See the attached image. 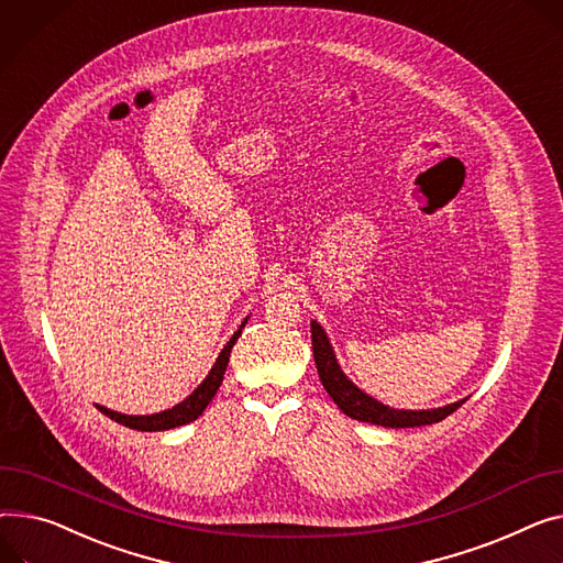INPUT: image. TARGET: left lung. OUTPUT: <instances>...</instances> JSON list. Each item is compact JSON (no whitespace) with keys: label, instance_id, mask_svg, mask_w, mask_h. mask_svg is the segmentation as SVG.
Listing matches in <instances>:
<instances>
[{"label":"left lung","instance_id":"1","mask_svg":"<svg viewBox=\"0 0 563 563\" xmlns=\"http://www.w3.org/2000/svg\"><path fill=\"white\" fill-rule=\"evenodd\" d=\"M310 332H312V349H314V362L323 389L330 394L334 405L340 407L346 417L362 421V423H373V426H383V428H421V426H432L443 421L448 415H453L457 407H462L468 398H462L457 402L434 407V409H396L378 398L368 396L362 391L353 380H349L346 373L342 371L340 362H336L334 349L328 340V334L319 321H310Z\"/></svg>","mask_w":563,"mask_h":563}]
</instances>
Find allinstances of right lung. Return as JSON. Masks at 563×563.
Here are the masks:
<instances>
[{"instance_id": "add662e5", "label": "right lung", "mask_w": 563, "mask_h": 563, "mask_svg": "<svg viewBox=\"0 0 563 563\" xmlns=\"http://www.w3.org/2000/svg\"><path fill=\"white\" fill-rule=\"evenodd\" d=\"M249 317L242 321V325L235 330V334L229 340V344L221 349V353L217 355L212 368L208 371V376L203 378V383L187 396L185 400H180L178 405H174L172 409H165V411H158V415H122V411H112L103 405H97L99 411H103L106 417H110L112 421H118L131 430H142V432H158V430H172V428H178V426H185V423H192L197 421L203 409L208 407V402L214 398L221 380H223V373H227V366H229V357H231V351L235 346V342L240 340L242 334V328L246 325Z\"/></svg>"}]
</instances>
